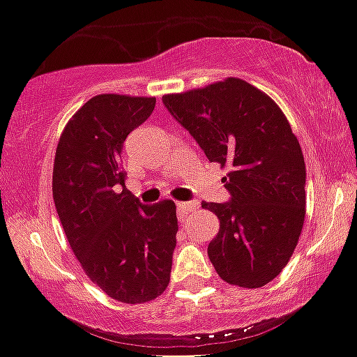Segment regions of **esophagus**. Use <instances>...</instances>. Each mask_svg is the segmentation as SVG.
I'll list each match as a JSON object with an SVG mask.
<instances>
[{
	"label": "esophagus",
	"instance_id": "obj_1",
	"mask_svg": "<svg viewBox=\"0 0 357 357\" xmlns=\"http://www.w3.org/2000/svg\"><path fill=\"white\" fill-rule=\"evenodd\" d=\"M176 207H178V215L179 219L181 218H188V214H192V212H195L197 208L200 207V204L197 200H192V202H178L176 204Z\"/></svg>",
	"mask_w": 357,
	"mask_h": 357
}]
</instances>
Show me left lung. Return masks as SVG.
Listing matches in <instances>:
<instances>
[{
	"label": "left lung",
	"instance_id": "8db88e82",
	"mask_svg": "<svg viewBox=\"0 0 357 357\" xmlns=\"http://www.w3.org/2000/svg\"><path fill=\"white\" fill-rule=\"evenodd\" d=\"M162 102L208 160L228 169L231 200L202 202L219 219L208 259L229 285L264 287L289 264L305 218V162L285 114L238 77Z\"/></svg>",
	"mask_w": 357,
	"mask_h": 357
}]
</instances>
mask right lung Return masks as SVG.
<instances>
[{
    "label": "right lung",
    "instance_id": "add662e5",
    "mask_svg": "<svg viewBox=\"0 0 357 357\" xmlns=\"http://www.w3.org/2000/svg\"><path fill=\"white\" fill-rule=\"evenodd\" d=\"M153 96L105 93L67 122L53 164V200L86 276L124 304L169 285L178 219L172 200L143 205L126 188L122 145L155 109Z\"/></svg>",
    "mask_w": 357,
    "mask_h": 357
}]
</instances>
